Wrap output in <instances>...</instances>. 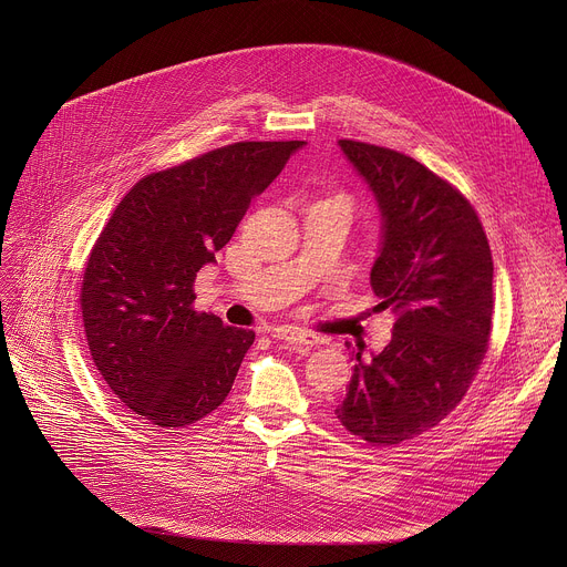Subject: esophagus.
Instances as JSON below:
<instances>
[{"mask_svg":"<svg viewBox=\"0 0 567 567\" xmlns=\"http://www.w3.org/2000/svg\"><path fill=\"white\" fill-rule=\"evenodd\" d=\"M278 339L287 341L289 346L298 348V350H309L313 346H320V339H316L313 334H307L305 330H298V328H280L278 330Z\"/></svg>","mask_w":567,"mask_h":567,"instance_id":"obj_1","label":"esophagus"}]
</instances>
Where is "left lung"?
<instances>
[{
    "label": "left lung",
    "instance_id": "left-lung-1",
    "mask_svg": "<svg viewBox=\"0 0 567 567\" xmlns=\"http://www.w3.org/2000/svg\"><path fill=\"white\" fill-rule=\"evenodd\" d=\"M339 147L381 215L370 282L394 326L368 361L363 348L352 352L337 417L361 440L392 446L437 426L462 401L487 352L494 260L473 206L420 161L348 138Z\"/></svg>",
    "mask_w": 567,
    "mask_h": 567
}]
</instances>
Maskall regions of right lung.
<instances>
[{"mask_svg":"<svg viewBox=\"0 0 567 567\" xmlns=\"http://www.w3.org/2000/svg\"><path fill=\"white\" fill-rule=\"evenodd\" d=\"M302 145L233 143L147 175L96 239L80 291L92 359L152 426L195 424L228 396L256 334L197 313L193 282Z\"/></svg>","mask_w":567,"mask_h":567,"instance_id":"add662e5","label":"right lung"}]
</instances>
